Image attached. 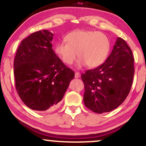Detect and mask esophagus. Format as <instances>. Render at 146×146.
<instances>
[{"mask_svg": "<svg viewBox=\"0 0 146 146\" xmlns=\"http://www.w3.org/2000/svg\"><path fill=\"white\" fill-rule=\"evenodd\" d=\"M80 77V73L79 72H75V78H79Z\"/></svg>", "mask_w": 146, "mask_h": 146, "instance_id": "esophagus-1", "label": "esophagus"}]
</instances>
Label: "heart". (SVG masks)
Returning <instances> with one entry per match:
<instances>
[{
  "mask_svg": "<svg viewBox=\"0 0 146 146\" xmlns=\"http://www.w3.org/2000/svg\"><path fill=\"white\" fill-rule=\"evenodd\" d=\"M64 40L66 44L57 42L54 45V51L66 65H71L78 56V68L86 65L90 68H97L104 62L109 54L110 40L102 32L76 30L66 35Z\"/></svg>",
  "mask_w": 146,
  "mask_h": 146,
  "instance_id": "1",
  "label": "heart"
}]
</instances>
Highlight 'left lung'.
I'll return each mask as SVG.
<instances>
[{"mask_svg": "<svg viewBox=\"0 0 146 146\" xmlns=\"http://www.w3.org/2000/svg\"><path fill=\"white\" fill-rule=\"evenodd\" d=\"M134 73L131 49L124 40L117 38L105 62L81 75L84 84V105L100 114L117 108L129 94Z\"/></svg>", "mask_w": 146, "mask_h": 146, "instance_id": "obj_1", "label": "left lung"}]
</instances>
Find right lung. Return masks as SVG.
Listing matches in <instances>:
<instances>
[{
	"mask_svg": "<svg viewBox=\"0 0 146 146\" xmlns=\"http://www.w3.org/2000/svg\"><path fill=\"white\" fill-rule=\"evenodd\" d=\"M48 30L31 33L21 42L14 68L18 94L27 106L42 112L56 108L74 78L52 48Z\"/></svg>",
	"mask_w": 146,
	"mask_h": 146,
	"instance_id": "add662e5",
	"label": "right lung"
}]
</instances>
